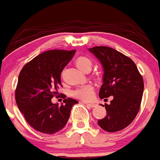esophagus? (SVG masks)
<instances>
[{
    "label": "esophagus",
    "mask_w": 160,
    "mask_h": 160,
    "mask_svg": "<svg viewBox=\"0 0 160 160\" xmlns=\"http://www.w3.org/2000/svg\"><path fill=\"white\" fill-rule=\"evenodd\" d=\"M85 104L87 105V106H89V107H92V108H93V107H96L95 103H86Z\"/></svg>",
    "instance_id": "obj_1"
}]
</instances>
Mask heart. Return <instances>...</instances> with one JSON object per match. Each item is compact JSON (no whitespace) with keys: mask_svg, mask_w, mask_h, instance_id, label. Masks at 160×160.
Returning <instances> with one entry per match:
<instances>
[{"mask_svg":"<svg viewBox=\"0 0 160 160\" xmlns=\"http://www.w3.org/2000/svg\"><path fill=\"white\" fill-rule=\"evenodd\" d=\"M76 65L77 67L80 71L83 72L85 69L88 68H92V63L90 59L85 57H82L77 59ZM72 94L74 97L77 98L85 101H89L94 97V88L92 84H85V85H82L74 90L72 92Z\"/></svg>","mask_w":160,"mask_h":160,"instance_id":"heart-1","label":"heart"}]
</instances>
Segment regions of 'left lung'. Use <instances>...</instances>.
<instances>
[{
    "label": "left lung",
    "mask_w": 160,
    "mask_h": 160,
    "mask_svg": "<svg viewBox=\"0 0 160 160\" xmlns=\"http://www.w3.org/2000/svg\"><path fill=\"white\" fill-rule=\"evenodd\" d=\"M88 50L103 70L100 98L112 96L110 103L104 105L107 115L98 124L107 132L122 130L134 120L139 109L144 91L142 75L134 62L116 50L104 46Z\"/></svg>",
    "instance_id": "1"
}]
</instances>
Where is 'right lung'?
Wrapping results in <instances>:
<instances>
[{"instance_id": "add662e5", "label": "right lung", "mask_w": 160, "mask_h": 160, "mask_svg": "<svg viewBox=\"0 0 160 160\" xmlns=\"http://www.w3.org/2000/svg\"><path fill=\"white\" fill-rule=\"evenodd\" d=\"M75 52L45 51L25 65L19 74L15 101L28 124L38 132L53 134L61 130L68 122L72 107L78 103L70 98L60 106L51 102L62 86L61 73Z\"/></svg>"}]
</instances>
